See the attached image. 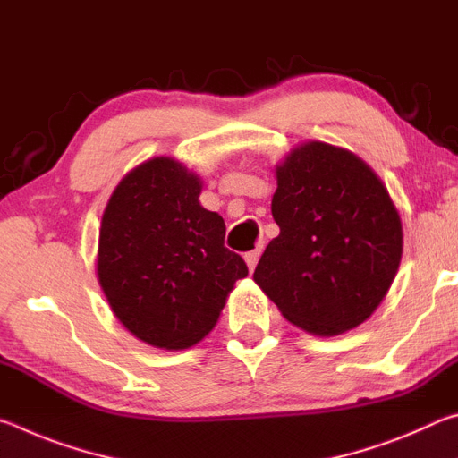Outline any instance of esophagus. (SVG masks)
Here are the masks:
<instances>
[{
    "label": "esophagus",
    "instance_id": "esophagus-1",
    "mask_svg": "<svg viewBox=\"0 0 458 458\" xmlns=\"http://www.w3.org/2000/svg\"><path fill=\"white\" fill-rule=\"evenodd\" d=\"M259 259H260V248H257V250H250V252H246V254H244L246 267H248V270H250V273L254 270V267H257Z\"/></svg>",
    "mask_w": 458,
    "mask_h": 458
}]
</instances>
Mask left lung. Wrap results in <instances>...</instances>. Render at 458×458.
I'll use <instances>...</instances> for the list:
<instances>
[{
    "instance_id": "left-lung-1",
    "label": "left lung",
    "mask_w": 458,
    "mask_h": 458,
    "mask_svg": "<svg viewBox=\"0 0 458 458\" xmlns=\"http://www.w3.org/2000/svg\"><path fill=\"white\" fill-rule=\"evenodd\" d=\"M278 236L254 283L286 321L333 337L368 321L396 278L402 220L384 182L358 155L305 141L275 165Z\"/></svg>"
}]
</instances>
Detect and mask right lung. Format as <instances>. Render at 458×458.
Masks as SVG:
<instances>
[{
	"label": "right lung",
	"mask_w": 458,
	"mask_h": 458,
	"mask_svg": "<svg viewBox=\"0 0 458 458\" xmlns=\"http://www.w3.org/2000/svg\"><path fill=\"white\" fill-rule=\"evenodd\" d=\"M201 185L182 161L159 155L123 177L100 220L97 276L108 307L161 350L199 344L248 275L224 246L222 216L199 204Z\"/></svg>",
	"instance_id": "obj_1"
}]
</instances>
